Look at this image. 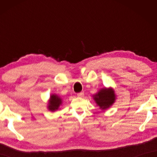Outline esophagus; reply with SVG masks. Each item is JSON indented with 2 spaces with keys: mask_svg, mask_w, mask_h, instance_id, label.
<instances>
[{
  "mask_svg": "<svg viewBox=\"0 0 157 157\" xmlns=\"http://www.w3.org/2000/svg\"><path fill=\"white\" fill-rule=\"evenodd\" d=\"M77 95H78V97H83L84 96V94H83V93H78V94H77Z\"/></svg>",
  "mask_w": 157,
  "mask_h": 157,
  "instance_id": "1",
  "label": "esophagus"
}]
</instances>
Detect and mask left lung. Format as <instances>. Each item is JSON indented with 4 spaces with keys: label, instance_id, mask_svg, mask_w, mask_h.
Here are the masks:
<instances>
[{
    "label": "left lung",
    "instance_id": "8db88e82",
    "mask_svg": "<svg viewBox=\"0 0 157 157\" xmlns=\"http://www.w3.org/2000/svg\"><path fill=\"white\" fill-rule=\"evenodd\" d=\"M98 106L102 110H106L112 105L116 100V95L113 89L103 88L100 89L94 96Z\"/></svg>",
    "mask_w": 157,
    "mask_h": 157
}]
</instances>
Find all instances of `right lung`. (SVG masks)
Wrapping results in <instances>:
<instances>
[{
  "instance_id": "right-lung-1",
  "label": "right lung",
  "mask_w": 157,
  "mask_h": 157,
  "mask_svg": "<svg viewBox=\"0 0 157 157\" xmlns=\"http://www.w3.org/2000/svg\"><path fill=\"white\" fill-rule=\"evenodd\" d=\"M62 100L57 95L52 94L50 95L48 109L51 111H55L59 109V106L62 105Z\"/></svg>"
}]
</instances>
